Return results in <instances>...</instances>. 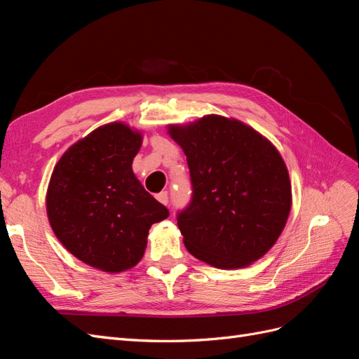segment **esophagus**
<instances>
[{
	"mask_svg": "<svg viewBox=\"0 0 359 359\" xmlns=\"http://www.w3.org/2000/svg\"><path fill=\"white\" fill-rule=\"evenodd\" d=\"M156 199L160 203H163V205H168V202H169V198H168V193L166 191H160L158 194H156Z\"/></svg>",
	"mask_w": 359,
	"mask_h": 359,
	"instance_id": "esophagus-1",
	"label": "esophagus"
}]
</instances>
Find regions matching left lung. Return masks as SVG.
<instances>
[{
	"instance_id": "1",
	"label": "left lung",
	"mask_w": 359,
	"mask_h": 359,
	"mask_svg": "<svg viewBox=\"0 0 359 359\" xmlns=\"http://www.w3.org/2000/svg\"><path fill=\"white\" fill-rule=\"evenodd\" d=\"M187 157L193 184L178 227L189 253L220 269L264 257L283 232L292 208L286 163L264 135L235 118L205 115L169 124Z\"/></svg>"
}]
</instances>
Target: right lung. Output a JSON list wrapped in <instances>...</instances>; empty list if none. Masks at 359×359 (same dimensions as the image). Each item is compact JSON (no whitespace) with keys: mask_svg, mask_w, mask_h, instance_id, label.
Masks as SVG:
<instances>
[{"mask_svg":"<svg viewBox=\"0 0 359 359\" xmlns=\"http://www.w3.org/2000/svg\"><path fill=\"white\" fill-rule=\"evenodd\" d=\"M142 140L140 130L121 121L97 127L67 148L49 180L53 233L76 259L103 273L136 266L149 227L169 215L133 172Z\"/></svg>","mask_w":359,"mask_h":359,"instance_id":"right-lung-1","label":"right lung"}]
</instances>
